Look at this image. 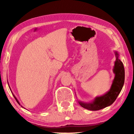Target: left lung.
<instances>
[{"label": "left lung", "mask_w": 134, "mask_h": 134, "mask_svg": "<svg viewBox=\"0 0 134 134\" xmlns=\"http://www.w3.org/2000/svg\"><path fill=\"white\" fill-rule=\"evenodd\" d=\"M115 55L116 57V60L113 69L115 77L110 91L103 96L95 98L94 101L91 103H84L79 102L80 105L82 107L90 110H99L110 105L116 100L123 87L125 74L124 65L122 62H121L118 58V53L115 52Z\"/></svg>", "instance_id": "8db88e82"}]
</instances>
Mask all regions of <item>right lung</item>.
<instances>
[{"instance_id":"obj_1","label":"right lung","mask_w":134,"mask_h":134,"mask_svg":"<svg viewBox=\"0 0 134 134\" xmlns=\"http://www.w3.org/2000/svg\"><path fill=\"white\" fill-rule=\"evenodd\" d=\"M13 96H14V98H15V99L16 100V101H17V102H18V103L19 104V102H18V100H17V99H16V97H15V96H14V95H13Z\"/></svg>"}]
</instances>
